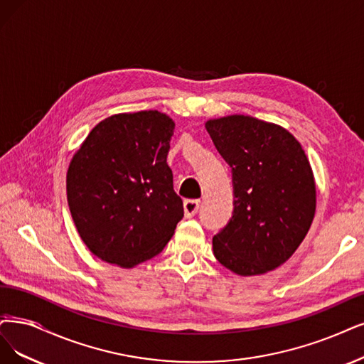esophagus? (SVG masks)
<instances>
[{
  "mask_svg": "<svg viewBox=\"0 0 364 364\" xmlns=\"http://www.w3.org/2000/svg\"><path fill=\"white\" fill-rule=\"evenodd\" d=\"M200 205V200L199 199H186L184 200V214L186 218H193L195 214L198 213Z\"/></svg>",
  "mask_w": 364,
  "mask_h": 364,
  "instance_id": "obj_1",
  "label": "esophagus"
}]
</instances>
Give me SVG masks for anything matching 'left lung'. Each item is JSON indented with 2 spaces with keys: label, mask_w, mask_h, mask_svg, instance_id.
I'll return each instance as SVG.
<instances>
[{
  "label": "left lung",
  "mask_w": 364,
  "mask_h": 364,
  "mask_svg": "<svg viewBox=\"0 0 364 364\" xmlns=\"http://www.w3.org/2000/svg\"><path fill=\"white\" fill-rule=\"evenodd\" d=\"M205 129L232 169L234 213L213 237L228 270L257 276L285 264L316 208L314 172L300 142L282 126L249 115L208 119Z\"/></svg>",
  "instance_id": "obj_1"
}]
</instances>
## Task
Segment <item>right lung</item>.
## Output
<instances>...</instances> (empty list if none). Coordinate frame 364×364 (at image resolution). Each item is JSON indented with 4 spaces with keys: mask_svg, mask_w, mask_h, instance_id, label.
Returning <instances> with one entry per match:
<instances>
[{
    "mask_svg": "<svg viewBox=\"0 0 364 364\" xmlns=\"http://www.w3.org/2000/svg\"><path fill=\"white\" fill-rule=\"evenodd\" d=\"M175 123L159 111L115 114L94 127L67 171V200L91 253L133 268L159 255L183 219L166 164Z\"/></svg>",
    "mask_w": 364,
    "mask_h": 364,
    "instance_id": "right-lung-1",
    "label": "right lung"
}]
</instances>
